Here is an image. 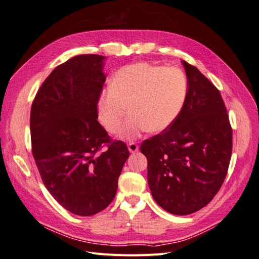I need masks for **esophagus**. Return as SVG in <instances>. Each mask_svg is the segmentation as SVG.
Instances as JSON below:
<instances>
[{"mask_svg":"<svg viewBox=\"0 0 259 259\" xmlns=\"http://www.w3.org/2000/svg\"><path fill=\"white\" fill-rule=\"evenodd\" d=\"M138 148H139V146H138L136 143H134V142H131V143L128 144V150H130V152H132V153H134V152L138 151Z\"/></svg>","mask_w":259,"mask_h":259,"instance_id":"1","label":"esophagus"}]
</instances>
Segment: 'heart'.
Listing matches in <instances>:
<instances>
[{"mask_svg":"<svg viewBox=\"0 0 259 259\" xmlns=\"http://www.w3.org/2000/svg\"><path fill=\"white\" fill-rule=\"evenodd\" d=\"M188 92V79L178 67L150 62L127 65L117 70L110 88L99 95V120L109 133L119 134L128 107L132 115L125 125L124 136L135 137L145 131L161 133L178 119Z\"/></svg>","mask_w":259,"mask_h":259,"instance_id":"b5f03b06","label":"heart"}]
</instances>
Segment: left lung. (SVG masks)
<instances>
[{"instance_id": "left-lung-1", "label": "left lung", "mask_w": 259, "mask_h": 259, "mask_svg": "<svg viewBox=\"0 0 259 259\" xmlns=\"http://www.w3.org/2000/svg\"><path fill=\"white\" fill-rule=\"evenodd\" d=\"M189 92L169 128L140 145L148 184L158 204L174 215L206 206L221 189L232 153V128L221 92L198 68L183 61Z\"/></svg>"}]
</instances>
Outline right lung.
Instances as JSON below:
<instances>
[{"instance_id":"1","label":"right lung","mask_w":259,"mask_h":259,"mask_svg":"<svg viewBox=\"0 0 259 259\" xmlns=\"http://www.w3.org/2000/svg\"><path fill=\"white\" fill-rule=\"evenodd\" d=\"M104 58L77 55L57 66L31 107V146L42 182L61 206L80 216L110 204L130 156L125 143L112 140L97 121Z\"/></svg>"}]
</instances>
